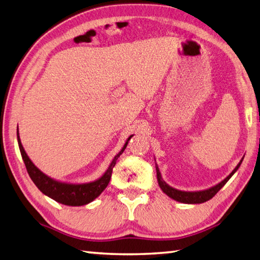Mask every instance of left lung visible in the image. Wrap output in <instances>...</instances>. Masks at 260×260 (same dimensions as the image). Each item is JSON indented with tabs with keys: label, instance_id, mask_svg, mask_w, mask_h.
Listing matches in <instances>:
<instances>
[{
	"label": "left lung",
	"instance_id": "obj_1",
	"mask_svg": "<svg viewBox=\"0 0 260 260\" xmlns=\"http://www.w3.org/2000/svg\"><path fill=\"white\" fill-rule=\"evenodd\" d=\"M242 159H244V157L241 158V161L238 163V165L234 169L233 172H231L227 178H225L224 180H222L220 183L215 184L214 186H211L209 187V189L207 190H202V191H181V190H178L175 189V187H172L170 186L167 182H165L163 179H162V175H161V172H159V169L157 167V164H155V168H156V176H157V182H158V185L159 187H161V190L167 194L168 197H170L171 199H173V200L178 201V202H181V203H189V204H196V203H203L206 202L208 200H210V199H212L215 194H217V192L221 189V187L227 183V182L229 181V179L233 176L236 172L237 170L239 169L240 164L242 162Z\"/></svg>",
	"mask_w": 260,
	"mask_h": 260
}]
</instances>
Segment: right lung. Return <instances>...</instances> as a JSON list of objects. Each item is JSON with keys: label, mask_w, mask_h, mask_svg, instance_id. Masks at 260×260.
Segmentation results:
<instances>
[{"label": "right lung", "mask_w": 260, "mask_h": 260, "mask_svg": "<svg viewBox=\"0 0 260 260\" xmlns=\"http://www.w3.org/2000/svg\"><path fill=\"white\" fill-rule=\"evenodd\" d=\"M16 134H18V143L22 158H23L26 171L27 173H29L31 180L33 181V183L37 185L38 189L40 190L43 194L53 199L54 201L70 207L85 206V204L90 203L91 201L95 200L97 197L101 196V193L106 189V186L108 185L110 181V178H112V172L116 164V161H117V158L121 155V153L124 152L127 144H128V141L133 137V135H131L128 139H127L124 146L121 147V150L118 152V154H116L113 161L110 162L108 169L105 171V173L101 178L95 181L87 182V183H68V182L54 180L43 173L41 170H39L36 165L33 164L30 157L27 156L23 146H22V143L19 136V128L18 132H16Z\"/></svg>", "instance_id": "add662e5"}]
</instances>
